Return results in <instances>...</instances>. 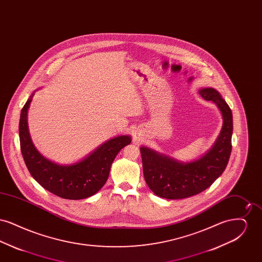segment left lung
I'll list each match as a JSON object with an SVG mask.
<instances>
[{
    "instance_id": "obj_1",
    "label": "left lung",
    "mask_w": 262,
    "mask_h": 262,
    "mask_svg": "<svg viewBox=\"0 0 262 262\" xmlns=\"http://www.w3.org/2000/svg\"><path fill=\"white\" fill-rule=\"evenodd\" d=\"M204 100L214 102L222 114L223 125L216 141L200 158L182 162L146 146L140 147L144 180L150 189L167 200H182L199 194L224 172L232 151L233 115L214 88L200 89Z\"/></svg>"
}]
</instances>
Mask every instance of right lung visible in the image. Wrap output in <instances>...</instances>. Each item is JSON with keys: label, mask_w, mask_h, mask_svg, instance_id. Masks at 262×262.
Segmentation results:
<instances>
[{"label": "right lung", "mask_w": 262, "mask_h": 262, "mask_svg": "<svg viewBox=\"0 0 262 262\" xmlns=\"http://www.w3.org/2000/svg\"><path fill=\"white\" fill-rule=\"evenodd\" d=\"M33 95L34 92L21 110L18 126L20 150L29 173L41 187L62 199L78 200L92 196L107 182L114 159L132 142L130 137H113L74 164L53 162L38 151L29 135L27 112Z\"/></svg>", "instance_id": "obj_1"}]
</instances>
